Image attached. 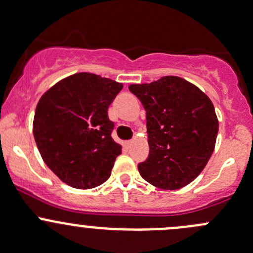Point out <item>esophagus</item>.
Listing matches in <instances>:
<instances>
[{
	"label": "esophagus",
	"instance_id": "34e87169",
	"mask_svg": "<svg viewBox=\"0 0 253 253\" xmlns=\"http://www.w3.org/2000/svg\"><path fill=\"white\" fill-rule=\"evenodd\" d=\"M132 140H127V142H125V145H126V148H129L132 145Z\"/></svg>",
	"mask_w": 253,
	"mask_h": 253
}]
</instances>
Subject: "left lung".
Wrapping results in <instances>:
<instances>
[{
  "label": "left lung",
  "mask_w": 253,
  "mask_h": 253,
  "mask_svg": "<svg viewBox=\"0 0 253 253\" xmlns=\"http://www.w3.org/2000/svg\"><path fill=\"white\" fill-rule=\"evenodd\" d=\"M147 111L149 156L138 165L143 179L175 190L193 182L216 145L218 119L211 99L178 76L128 87Z\"/></svg>",
  "instance_id": "8db88e82"
}]
</instances>
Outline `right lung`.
<instances>
[{
	"mask_svg": "<svg viewBox=\"0 0 253 253\" xmlns=\"http://www.w3.org/2000/svg\"><path fill=\"white\" fill-rule=\"evenodd\" d=\"M122 84L91 73L60 80L39 100L33 132L44 164L76 189H92L111 174L121 145L111 138L108 108Z\"/></svg>",
	"mask_w": 253,
	"mask_h": 253,
	"instance_id": "obj_1",
	"label": "right lung"
}]
</instances>
